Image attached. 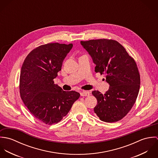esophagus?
Returning a JSON list of instances; mask_svg holds the SVG:
<instances>
[{
	"label": "esophagus",
	"mask_w": 158,
	"mask_h": 158,
	"mask_svg": "<svg viewBox=\"0 0 158 158\" xmlns=\"http://www.w3.org/2000/svg\"><path fill=\"white\" fill-rule=\"evenodd\" d=\"M81 96H89L90 95V92L88 90H83L80 92Z\"/></svg>",
	"instance_id": "obj_1"
}]
</instances>
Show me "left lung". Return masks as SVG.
<instances>
[{
	"instance_id": "8db88e82",
	"label": "left lung",
	"mask_w": 158,
	"mask_h": 158,
	"mask_svg": "<svg viewBox=\"0 0 158 158\" xmlns=\"http://www.w3.org/2000/svg\"><path fill=\"white\" fill-rule=\"evenodd\" d=\"M95 64V72L105 74L110 88L103 95L92 91L97 100L94 113L105 122H115L131 110L140 88V74L135 60L126 49L113 40L81 41Z\"/></svg>"
}]
</instances>
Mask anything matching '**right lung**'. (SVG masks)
Listing matches in <instances>:
<instances>
[{
  "label": "right lung",
  "instance_id": "1",
  "mask_svg": "<svg viewBox=\"0 0 158 158\" xmlns=\"http://www.w3.org/2000/svg\"><path fill=\"white\" fill-rule=\"evenodd\" d=\"M72 46L58 43L40 45L31 50L23 63L21 98L31 114L47 125L61 121L80 96L73 90L64 91L53 81Z\"/></svg>",
  "mask_w": 158,
  "mask_h": 158
}]
</instances>
